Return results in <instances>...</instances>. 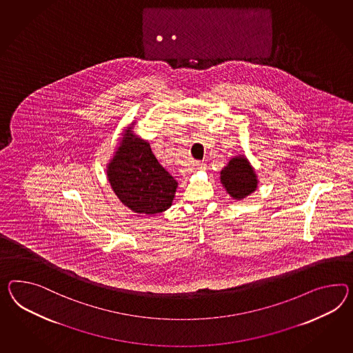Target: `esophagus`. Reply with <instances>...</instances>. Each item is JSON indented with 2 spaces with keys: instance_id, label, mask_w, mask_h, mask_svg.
<instances>
[{
  "instance_id": "34e87169",
  "label": "esophagus",
  "mask_w": 353,
  "mask_h": 353,
  "mask_svg": "<svg viewBox=\"0 0 353 353\" xmlns=\"http://www.w3.org/2000/svg\"><path fill=\"white\" fill-rule=\"evenodd\" d=\"M206 169V163H197L194 165V170H205Z\"/></svg>"
}]
</instances>
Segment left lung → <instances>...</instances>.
I'll use <instances>...</instances> for the list:
<instances>
[{"mask_svg": "<svg viewBox=\"0 0 353 353\" xmlns=\"http://www.w3.org/2000/svg\"><path fill=\"white\" fill-rule=\"evenodd\" d=\"M220 181L234 199H243L257 188V175L244 156H235L220 172Z\"/></svg>", "mask_w": 353, "mask_h": 353, "instance_id": "left-lung-1", "label": "left lung"}]
</instances>
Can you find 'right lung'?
Segmentation results:
<instances>
[{
    "label": "right lung",
    "instance_id": "1",
    "mask_svg": "<svg viewBox=\"0 0 353 353\" xmlns=\"http://www.w3.org/2000/svg\"><path fill=\"white\" fill-rule=\"evenodd\" d=\"M132 128L125 130L110 160L108 178L128 208L137 214H160L172 206L178 183L159 163L150 143L137 137Z\"/></svg>",
    "mask_w": 353,
    "mask_h": 353
}]
</instances>
